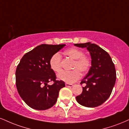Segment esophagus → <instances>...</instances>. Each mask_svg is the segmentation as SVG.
I'll use <instances>...</instances> for the list:
<instances>
[{
    "label": "esophagus",
    "mask_w": 129,
    "mask_h": 129,
    "mask_svg": "<svg viewBox=\"0 0 129 129\" xmlns=\"http://www.w3.org/2000/svg\"><path fill=\"white\" fill-rule=\"evenodd\" d=\"M66 86H67V87H73V85L72 84H70V83H66Z\"/></svg>",
    "instance_id": "1"
}]
</instances>
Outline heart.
Instances as JSON below:
<instances>
[{"mask_svg": "<svg viewBox=\"0 0 129 129\" xmlns=\"http://www.w3.org/2000/svg\"><path fill=\"white\" fill-rule=\"evenodd\" d=\"M64 53L72 59H74L72 69L73 70L62 71L58 74V78L67 83H71L79 79L81 74L87 72L91 66V61L89 57L83 55V51L76 47H71L66 50ZM51 69L56 73L61 71V56L59 53L52 56L49 60Z\"/></svg>", "mask_w": 129, "mask_h": 129, "instance_id": "1", "label": "heart"}]
</instances>
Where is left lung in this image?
<instances>
[{
  "label": "left lung",
  "instance_id": "8db88e82",
  "mask_svg": "<svg viewBox=\"0 0 129 129\" xmlns=\"http://www.w3.org/2000/svg\"><path fill=\"white\" fill-rule=\"evenodd\" d=\"M75 46L86 48L91 57L89 72L82 80L84 84L80 95L76 97L82 106L94 108L100 106L111 95L116 81V70L110 55L99 46L91 43L74 44Z\"/></svg>",
  "mask_w": 129,
  "mask_h": 129
}]
</instances>
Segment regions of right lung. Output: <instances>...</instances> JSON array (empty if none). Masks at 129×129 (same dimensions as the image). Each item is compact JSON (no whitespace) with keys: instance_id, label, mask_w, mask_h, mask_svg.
<instances>
[{"instance_id":"obj_1","label":"right lung","mask_w":129,"mask_h":129,"mask_svg":"<svg viewBox=\"0 0 129 129\" xmlns=\"http://www.w3.org/2000/svg\"><path fill=\"white\" fill-rule=\"evenodd\" d=\"M66 44H41L22 57L17 67L15 82L18 92L25 103L37 110L52 108L56 102L59 90L66 86L62 80H57L51 69L49 60L53 55ZM53 81L54 84L48 85Z\"/></svg>"}]
</instances>
